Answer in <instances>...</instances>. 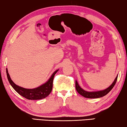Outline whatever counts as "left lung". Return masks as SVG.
<instances>
[{"mask_svg": "<svg viewBox=\"0 0 127 127\" xmlns=\"http://www.w3.org/2000/svg\"><path fill=\"white\" fill-rule=\"evenodd\" d=\"M118 76L115 77V80L113 81V83L111 84V85L109 86L105 89L103 90H100V91H96V92H88L84 90L83 89H82L80 85H79L77 81L76 80V83H75V87H76V90L79 94H80L82 96L86 97V98H90V99H94V98H99V97H103L105 96L108 93H109L110 91L114 87L115 83H116Z\"/></svg>", "mask_w": 127, "mask_h": 127, "instance_id": "1", "label": "left lung"}]
</instances>
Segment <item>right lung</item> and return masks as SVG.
<instances>
[{
	"label": "right lung",
	"mask_w": 127,
	"mask_h": 127,
	"mask_svg": "<svg viewBox=\"0 0 127 127\" xmlns=\"http://www.w3.org/2000/svg\"><path fill=\"white\" fill-rule=\"evenodd\" d=\"M59 71H56L53 73L47 81L38 87L33 89H26L22 88L15 84L11 79L10 75L8 73L7 68H6V75L9 82L13 88L18 93L25 98L29 100H39L42 99L48 96L51 92H52L53 86V80L54 78L55 75Z\"/></svg>",
	"instance_id": "1"
}]
</instances>
